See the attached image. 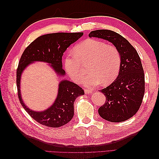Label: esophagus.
Wrapping results in <instances>:
<instances>
[{"label": "esophagus", "instance_id": "obj_1", "mask_svg": "<svg viewBox=\"0 0 159 159\" xmlns=\"http://www.w3.org/2000/svg\"><path fill=\"white\" fill-rule=\"evenodd\" d=\"M84 92L85 94H89V93H92V91L88 89H84Z\"/></svg>", "mask_w": 159, "mask_h": 159}]
</instances>
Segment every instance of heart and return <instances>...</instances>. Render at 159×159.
Instances as JSON below:
<instances>
[{
  "instance_id": "obj_1",
  "label": "heart",
  "mask_w": 159,
  "mask_h": 159,
  "mask_svg": "<svg viewBox=\"0 0 159 159\" xmlns=\"http://www.w3.org/2000/svg\"><path fill=\"white\" fill-rule=\"evenodd\" d=\"M90 61L88 70L90 73L84 79V84L95 86L102 83L108 85L117 78L121 66V55L113 46L97 39L84 41L77 46L74 54H68L64 59V66L72 80L80 83L84 71L82 63Z\"/></svg>"
}]
</instances>
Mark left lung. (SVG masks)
Listing matches in <instances>:
<instances>
[{
  "label": "left lung",
  "instance_id": "obj_1",
  "mask_svg": "<svg viewBox=\"0 0 159 159\" xmlns=\"http://www.w3.org/2000/svg\"><path fill=\"white\" fill-rule=\"evenodd\" d=\"M89 36L108 40L121 53V66L117 78L99 91L106 100L98 113L110 122L126 121L138 111L145 93V74L140 57L127 39L114 31L97 30L91 31Z\"/></svg>",
  "mask_w": 159,
  "mask_h": 159
}]
</instances>
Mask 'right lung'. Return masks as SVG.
Here are the masks:
<instances>
[{
	"label": "right lung",
	"mask_w": 159,
	"mask_h": 159,
	"mask_svg": "<svg viewBox=\"0 0 159 159\" xmlns=\"http://www.w3.org/2000/svg\"><path fill=\"white\" fill-rule=\"evenodd\" d=\"M83 32H57L48 34L37 38L26 48L19 61L16 70L18 96L22 106L30 116L38 123L49 127H60L70 122L74 116V103L84 91L78 85L68 80L61 81L58 94L50 107L38 112L28 109L22 102L20 95V81L22 72L27 66L35 61L50 64L57 74L65 75L62 69V56L67 48L83 36Z\"/></svg>",
	"instance_id": "obj_1"
}]
</instances>
